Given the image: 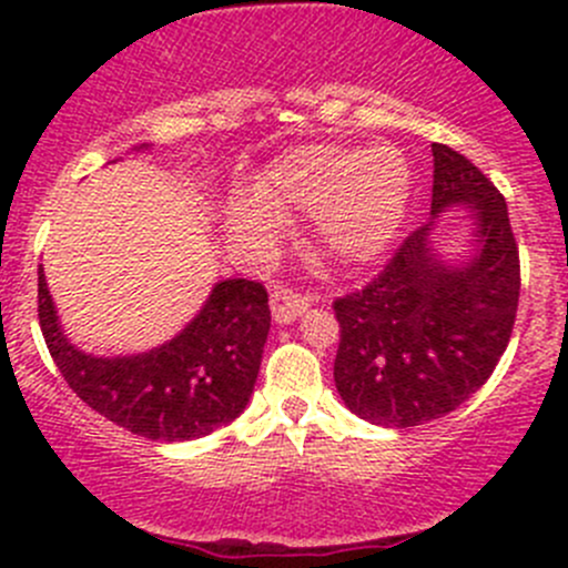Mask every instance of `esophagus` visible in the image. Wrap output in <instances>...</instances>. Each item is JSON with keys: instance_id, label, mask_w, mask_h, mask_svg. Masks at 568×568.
<instances>
[{"instance_id": "1", "label": "esophagus", "mask_w": 568, "mask_h": 568, "mask_svg": "<svg viewBox=\"0 0 568 568\" xmlns=\"http://www.w3.org/2000/svg\"><path fill=\"white\" fill-rule=\"evenodd\" d=\"M307 305H311V300L296 288H288V285H277L272 291V316L277 324H291L300 313H305Z\"/></svg>"}]
</instances>
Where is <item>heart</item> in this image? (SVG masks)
<instances>
[{"instance_id":"1","label":"heart","mask_w":568,"mask_h":568,"mask_svg":"<svg viewBox=\"0 0 568 568\" xmlns=\"http://www.w3.org/2000/svg\"><path fill=\"white\" fill-rule=\"evenodd\" d=\"M255 194L233 203L231 222L239 233L268 239L277 233L280 214H316L324 247L357 263L385 250L398 233L412 173L404 153L390 145H305L274 159L257 175Z\"/></svg>"}]
</instances>
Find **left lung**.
<instances>
[{
  "label": "left lung",
  "instance_id": "1",
  "mask_svg": "<svg viewBox=\"0 0 568 568\" xmlns=\"http://www.w3.org/2000/svg\"><path fill=\"white\" fill-rule=\"evenodd\" d=\"M432 214L473 209L480 252L445 266L432 225L398 244L379 274L332 302L341 343L335 385L354 415L387 428L437 420L464 404L500 363L519 305V247L506 197L467 156L434 142Z\"/></svg>",
  "mask_w": 568,
  "mask_h": 568
}]
</instances>
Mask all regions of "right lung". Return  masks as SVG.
I'll use <instances>...</instances> for the list:
<instances>
[{
    "instance_id": "add662e5",
    "label": "right lung",
    "mask_w": 568,
    "mask_h": 568,
    "mask_svg": "<svg viewBox=\"0 0 568 568\" xmlns=\"http://www.w3.org/2000/svg\"><path fill=\"white\" fill-rule=\"evenodd\" d=\"M38 321L62 379L90 409L153 443H183L242 415L272 311L263 283L222 280L200 316L162 348L136 357H93L62 335L40 268Z\"/></svg>"
}]
</instances>
